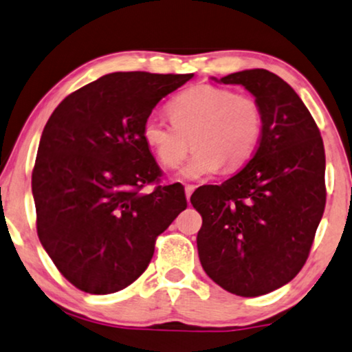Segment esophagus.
I'll return each mask as SVG.
<instances>
[{
    "label": "esophagus",
    "mask_w": 352,
    "mask_h": 352,
    "mask_svg": "<svg viewBox=\"0 0 352 352\" xmlns=\"http://www.w3.org/2000/svg\"><path fill=\"white\" fill-rule=\"evenodd\" d=\"M195 191V185H186L185 186V195H186V199L190 201V196H191V193H193Z\"/></svg>",
    "instance_id": "34e87169"
}]
</instances>
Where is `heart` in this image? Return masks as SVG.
Listing matches in <instances>:
<instances>
[{"instance_id": "1", "label": "heart", "mask_w": 352, "mask_h": 352, "mask_svg": "<svg viewBox=\"0 0 352 352\" xmlns=\"http://www.w3.org/2000/svg\"><path fill=\"white\" fill-rule=\"evenodd\" d=\"M172 124L156 114L143 122L144 143L164 167L184 161L190 140L196 149L182 168L190 180L235 170L250 161L262 132V109L252 96L230 88L199 83L180 91L167 106Z\"/></svg>"}]
</instances>
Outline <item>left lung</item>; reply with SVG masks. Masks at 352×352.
<instances>
[{
    "instance_id": "1",
    "label": "left lung",
    "mask_w": 352,
    "mask_h": 352,
    "mask_svg": "<svg viewBox=\"0 0 352 352\" xmlns=\"http://www.w3.org/2000/svg\"><path fill=\"white\" fill-rule=\"evenodd\" d=\"M220 82L254 95L262 132L236 175L191 195L203 217L196 243L219 287L254 298L292 282L306 264L325 209V149L311 112L278 75L251 69Z\"/></svg>"
}]
</instances>
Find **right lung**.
Returning <instances> with one entry per match:
<instances>
[{
  "instance_id": "right-lung-1",
  "label": "right lung",
  "mask_w": 352,
  "mask_h": 352,
  "mask_svg": "<svg viewBox=\"0 0 352 352\" xmlns=\"http://www.w3.org/2000/svg\"><path fill=\"white\" fill-rule=\"evenodd\" d=\"M193 74L114 72L70 93L41 133L32 172L36 233L75 288L109 294L146 270L156 238L186 209L144 143L143 122ZM156 183L151 194L144 184Z\"/></svg>"
}]
</instances>
